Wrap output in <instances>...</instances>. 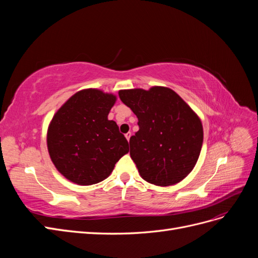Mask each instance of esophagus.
<instances>
[{
    "label": "esophagus",
    "mask_w": 258,
    "mask_h": 258,
    "mask_svg": "<svg viewBox=\"0 0 258 258\" xmlns=\"http://www.w3.org/2000/svg\"><path fill=\"white\" fill-rule=\"evenodd\" d=\"M124 137H126V139L128 140V142H129V140H130V137H131V132H128V134H126V135H124Z\"/></svg>",
    "instance_id": "1"
}]
</instances>
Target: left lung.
<instances>
[{
	"mask_svg": "<svg viewBox=\"0 0 258 258\" xmlns=\"http://www.w3.org/2000/svg\"><path fill=\"white\" fill-rule=\"evenodd\" d=\"M118 95L139 120L129 144L140 175L157 186L181 182L197 163L204 142L198 115L167 87L120 90Z\"/></svg>",
	"mask_w": 258,
	"mask_h": 258,
	"instance_id": "8db88e82",
	"label": "left lung"
}]
</instances>
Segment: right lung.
Returning a JSON list of instances; mask_svg holds the SVG:
<instances>
[{
  "label": "right lung",
  "mask_w": 258,
  "mask_h": 258,
  "mask_svg": "<svg viewBox=\"0 0 258 258\" xmlns=\"http://www.w3.org/2000/svg\"><path fill=\"white\" fill-rule=\"evenodd\" d=\"M116 96L99 89L76 92L53 115L47 130L50 159L59 172L79 185H92L112 173L129 152L126 138L107 115Z\"/></svg>",
  "instance_id": "1"
}]
</instances>
